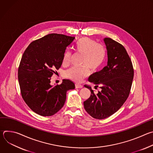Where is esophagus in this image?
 Returning <instances> with one entry per match:
<instances>
[{
	"mask_svg": "<svg viewBox=\"0 0 153 153\" xmlns=\"http://www.w3.org/2000/svg\"><path fill=\"white\" fill-rule=\"evenodd\" d=\"M75 87H76V88H83V86H82V85L76 83V84L75 85Z\"/></svg>",
	"mask_w": 153,
	"mask_h": 153,
	"instance_id": "34e87169",
	"label": "esophagus"
}]
</instances>
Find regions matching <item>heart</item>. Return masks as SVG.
<instances>
[{"label":"heart","mask_w":153,"mask_h":153,"mask_svg":"<svg viewBox=\"0 0 153 153\" xmlns=\"http://www.w3.org/2000/svg\"><path fill=\"white\" fill-rule=\"evenodd\" d=\"M75 50L77 53L83 55L81 68L73 67L65 73V76L76 82H80L83 79L90 74V69L93 71L97 70L105 61V49L103 45L89 37H82L76 43ZM71 53L69 51L65 53L63 63H70Z\"/></svg>","instance_id":"obj_1"}]
</instances>
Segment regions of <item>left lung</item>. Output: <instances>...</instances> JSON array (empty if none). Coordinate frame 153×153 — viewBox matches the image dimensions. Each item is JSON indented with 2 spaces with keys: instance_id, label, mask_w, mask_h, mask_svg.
<instances>
[{
  "instance_id": "left-lung-1",
  "label": "left lung",
  "mask_w": 153,
  "mask_h": 153,
  "mask_svg": "<svg viewBox=\"0 0 153 153\" xmlns=\"http://www.w3.org/2000/svg\"><path fill=\"white\" fill-rule=\"evenodd\" d=\"M103 41L107 50V65L88 79L90 82L100 85L101 91L94 94L90 86L84 85L91 93L83 102L84 108L97 119L107 118L119 110L129 94L134 77L133 64L124 47L109 37Z\"/></svg>"
}]
</instances>
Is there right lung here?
Segmentation results:
<instances>
[{
  "label": "right lung",
  "instance_id": "1",
  "mask_svg": "<svg viewBox=\"0 0 153 153\" xmlns=\"http://www.w3.org/2000/svg\"><path fill=\"white\" fill-rule=\"evenodd\" d=\"M75 37L49 34L32 42L24 51L18 69L20 92L27 105L36 114L51 116L58 112L66 100L67 92L74 83L63 79L60 85L50 84L55 70L61 67L67 47Z\"/></svg>",
  "mask_w": 153,
  "mask_h": 153
}]
</instances>
